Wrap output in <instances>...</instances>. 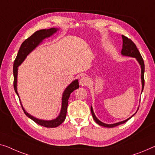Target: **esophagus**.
Wrapping results in <instances>:
<instances>
[{"label":"esophagus","instance_id":"obj_1","mask_svg":"<svg viewBox=\"0 0 155 155\" xmlns=\"http://www.w3.org/2000/svg\"><path fill=\"white\" fill-rule=\"evenodd\" d=\"M88 82H89L88 78L85 77V76L82 77L79 80V84L81 85H82V86H85V85H87V84H88Z\"/></svg>","mask_w":155,"mask_h":155}]
</instances>
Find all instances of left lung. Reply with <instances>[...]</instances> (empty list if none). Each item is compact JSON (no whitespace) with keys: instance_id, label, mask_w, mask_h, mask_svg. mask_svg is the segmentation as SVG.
<instances>
[{"instance_id":"1","label":"left lung","mask_w":155,"mask_h":155,"mask_svg":"<svg viewBox=\"0 0 155 155\" xmlns=\"http://www.w3.org/2000/svg\"><path fill=\"white\" fill-rule=\"evenodd\" d=\"M122 41H123V45H122V54L124 55H127V56H130V57H134L136 58L137 59V61H138V63L140 64V67H141V81H142V91L143 90L144 87V84H145V79H144V71H145V64H144V61L143 59L140 55L139 51L138 50V48L137 47V46L134 41L131 40V39L128 38L127 37L124 36V35H122ZM91 113H92V115L93 119L98 124H100L101 126L105 127H116L117 125H120V124H123L124 122H126L127 120H129V119L131 118V116L129 117V118L125 120L117 122V123H115V124H107L105 123H103L102 122H101L97 118L95 115H94V113H93V110H92V108L91 107Z\"/></svg>"}]
</instances>
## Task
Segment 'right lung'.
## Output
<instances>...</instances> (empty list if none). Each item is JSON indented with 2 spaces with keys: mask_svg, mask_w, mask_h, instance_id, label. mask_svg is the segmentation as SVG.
I'll return each instance as SVG.
<instances>
[{
  "mask_svg": "<svg viewBox=\"0 0 155 155\" xmlns=\"http://www.w3.org/2000/svg\"><path fill=\"white\" fill-rule=\"evenodd\" d=\"M57 31V29L55 28H51L50 29H43L40 30V31H36L35 33H34L31 36H30L28 38H27L24 42L21 45L19 50H18V54L17 57L14 62V66H13V74H14V88L16 93L18 97L17 90V70H18V67L20 65L21 63L24 61V59L26 58V55L29 54L30 52L32 51L39 44H40L42 40L50 37L51 35L54 34V33ZM79 87V85H78V80H75L71 83V84L69 85V86L65 89V91L63 92V102H62V108L61 114H60L59 116L53 120H41L37 119L35 117H34L28 114L25 110L23 108V107L21 105V107L23 108V110L24 111V114H26L28 117L33 120L34 122H35L37 124H40L41 126L45 127L48 128H53V127H56L59 126L60 124L63 123L64 120H65L66 115H67V110H68V100L70 97V94L74 90L77 89ZM20 101V100H19Z\"/></svg>",
  "mask_w": 155,
  "mask_h": 155,
  "instance_id": "1",
  "label": "right lung"
}]
</instances>
